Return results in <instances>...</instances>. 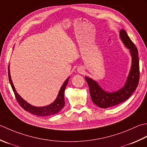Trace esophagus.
<instances>
[{
	"label": "esophagus",
	"instance_id": "esophagus-1",
	"mask_svg": "<svg viewBox=\"0 0 147 147\" xmlns=\"http://www.w3.org/2000/svg\"><path fill=\"white\" fill-rule=\"evenodd\" d=\"M77 71L80 74H83V73H84V69H83L82 67H79L78 68Z\"/></svg>",
	"mask_w": 147,
	"mask_h": 147
}]
</instances>
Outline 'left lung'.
Returning a JSON list of instances; mask_svg holds the SVG:
<instances>
[{
	"label": "left lung",
	"instance_id": "obj_1",
	"mask_svg": "<svg viewBox=\"0 0 147 147\" xmlns=\"http://www.w3.org/2000/svg\"><path fill=\"white\" fill-rule=\"evenodd\" d=\"M120 39L123 45L129 50L131 56V66L128 76L123 87L117 91L109 92L104 90L96 80L85 76L93 102L101 108H107L120 104L130 97L136 90L140 79L138 51L126 32L120 30Z\"/></svg>",
	"mask_w": 147,
	"mask_h": 147
}]
</instances>
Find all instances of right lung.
<instances>
[{
	"instance_id": "obj_1",
	"label": "right lung",
	"mask_w": 147,
	"mask_h": 147,
	"mask_svg": "<svg viewBox=\"0 0 147 147\" xmlns=\"http://www.w3.org/2000/svg\"><path fill=\"white\" fill-rule=\"evenodd\" d=\"M8 76H9V80L11 87H12L14 95H15L17 101L18 102L20 105L27 111L30 112V113H31L32 114L36 115H37V116L48 117V116L53 115L57 114L64 107V105H65L64 90L66 86H67V83L69 82V80L70 76H69L65 80L64 83H63L61 88L60 89L59 94L57 95V97H56V99H55L54 101L52 103H51V104L48 105L47 106H40V107H39V106H35L31 105L28 102L25 100L18 93H17L16 89L14 88V86L13 85L12 80H11L9 65L8 66Z\"/></svg>"
}]
</instances>
